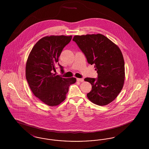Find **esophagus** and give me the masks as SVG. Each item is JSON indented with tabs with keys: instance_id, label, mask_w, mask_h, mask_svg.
<instances>
[{
	"instance_id": "1",
	"label": "esophagus",
	"mask_w": 149,
	"mask_h": 149,
	"mask_svg": "<svg viewBox=\"0 0 149 149\" xmlns=\"http://www.w3.org/2000/svg\"><path fill=\"white\" fill-rule=\"evenodd\" d=\"M77 80L78 81H80V82H83L84 81V79L83 78H77Z\"/></svg>"
}]
</instances>
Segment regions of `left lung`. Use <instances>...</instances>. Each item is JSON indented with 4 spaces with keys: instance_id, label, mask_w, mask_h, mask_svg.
Segmentation results:
<instances>
[{
    "instance_id": "8db88e82",
    "label": "left lung",
    "mask_w": 149,
    "mask_h": 149,
    "mask_svg": "<svg viewBox=\"0 0 149 149\" xmlns=\"http://www.w3.org/2000/svg\"><path fill=\"white\" fill-rule=\"evenodd\" d=\"M89 64L94 65L98 78H86L92 90L87 97L98 106L113 101L120 92L125 78L123 55L117 45L101 34L75 36L72 39Z\"/></svg>"
}]
</instances>
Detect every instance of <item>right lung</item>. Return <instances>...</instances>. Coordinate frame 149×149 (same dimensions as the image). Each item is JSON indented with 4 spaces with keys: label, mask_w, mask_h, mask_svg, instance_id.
<instances>
[{
    "label": "right lung",
    "mask_w": 149,
    "mask_h": 149,
    "mask_svg": "<svg viewBox=\"0 0 149 149\" xmlns=\"http://www.w3.org/2000/svg\"><path fill=\"white\" fill-rule=\"evenodd\" d=\"M72 36H50L40 39L29 54L26 66V77L36 97L49 106H56L66 99L69 86L75 78H64L52 73L58 64V57Z\"/></svg>",
    "instance_id": "right-lung-1"
}]
</instances>
